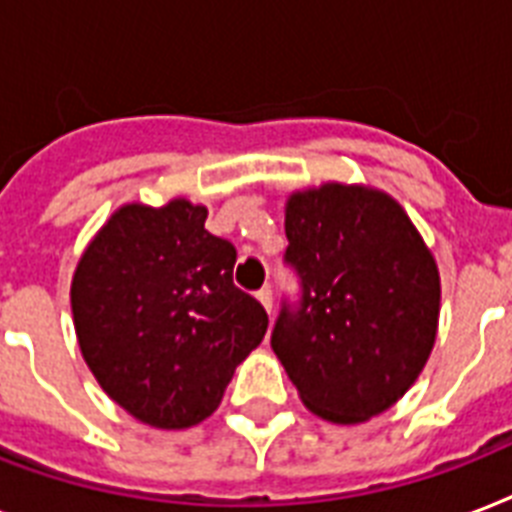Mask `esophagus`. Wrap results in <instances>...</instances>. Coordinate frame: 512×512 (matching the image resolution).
I'll list each match as a JSON object with an SVG mask.
<instances>
[{"label":"esophagus","mask_w":512,"mask_h":512,"mask_svg":"<svg viewBox=\"0 0 512 512\" xmlns=\"http://www.w3.org/2000/svg\"><path fill=\"white\" fill-rule=\"evenodd\" d=\"M257 300H260V305H263L265 311H268V313L273 311V292H271V287L260 289V292H257Z\"/></svg>","instance_id":"obj_1"}]
</instances>
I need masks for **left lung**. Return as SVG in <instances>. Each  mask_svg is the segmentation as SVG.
<instances>
[{"label":"left lung","instance_id":"left-lung-1","mask_svg":"<svg viewBox=\"0 0 512 512\" xmlns=\"http://www.w3.org/2000/svg\"><path fill=\"white\" fill-rule=\"evenodd\" d=\"M284 231L303 305L281 311L273 353L321 420H372L412 388L436 345V257L390 193L361 183L292 191Z\"/></svg>","mask_w":512,"mask_h":512}]
</instances>
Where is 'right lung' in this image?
<instances>
[{
  "mask_svg": "<svg viewBox=\"0 0 512 512\" xmlns=\"http://www.w3.org/2000/svg\"><path fill=\"white\" fill-rule=\"evenodd\" d=\"M177 196L122 204L71 279L79 350L111 401L143 425L185 430L215 412L268 316L233 284L236 249Z\"/></svg>",
  "mask_w": 512,
  "mask_h": 512,
  "instance_id": "right-lung-1",
  "label": "right lung"
}]
</instances>
